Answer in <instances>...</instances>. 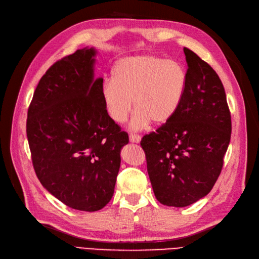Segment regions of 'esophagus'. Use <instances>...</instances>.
Wrapping results in <instances>:
<instances>
[{
  "mask_svg": "<svg viewBox=\"0 0 259 259\" xmlns=\"http://www.w3.org/2000/svg\"><path fill=\"white\" fill-rule=\"evenodd\" d=\"M140 139H142V137H140L139 135H136V134H131L130 135V142L131 143L138 144L140 142Z\"/></svg>",
  "mask_w": 259,
  "mask_h": 259,
  "instance_id": "obj_1",
  "label": "esophagus"
}]
</instances>
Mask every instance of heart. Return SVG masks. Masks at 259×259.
Here are the masks:
<instances>
[{"label": "heart", "mask_w": 259, "mask_h": 259, "mask_svg": "<svg viewBox=\"0 0 259 259\" xmlns=\"http://www.w3.org/2000/svg\"><path fill=\"white\" fill-rule=\"evenodd\" d=\"M186 85V72L177 61L139 55L116 62L112 79L101 85L100 97L107 115L117 124L127 121L134 100L133 127L142 128L150 121L168 122L182 104Z\"/></svg>", "instance_id": "b5f03b06"}]
</instances>
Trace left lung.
<instances>
[{"label":"left lung","instance_id":"left-lung-1","mask_svg":"<svg viewBox=\"0 0 259 259\" xmlns=\"http://www.w3.org/2000/svg\"><path fill=\"white\" fill-rule=\"evenodd\" d=\"M187 85L177 112L140 146L156 200L184 207L211 190L231 137V114L215 70L184 48Z\"/></svg>","mask_w":259,"mask_h":259}]
</instances>
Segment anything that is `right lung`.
I'll use <instances>...</instances> for the list:
<instances>
[{
  "instance_id": "obj_1",
  "label": "right lung",
  "mask_w": 259,
  "mask_h": 259,
  "mask_svg": "<svg viewBox=\"0 0 259 259\" xmlns=\"http://www.w3.org/2000/svg\"><path fill=\"white\" fill-rule=\"evenodd\" d=\"M95 50H77L41 77L28 109L27 137L43 187L67 206L95 211L111 200L126 132L110 120L94 80Z\"/></svg>"
}]
</instances>
